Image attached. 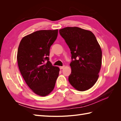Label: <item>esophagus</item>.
Instances as JSON below:
<instances>
[{"label":"esophagus","mask_w":121,"mask_h":121,"mask_svg":"<svg viewBox=\"0 0 121 121\" xmlns=\"http://www.w3.org/2000/svg\"><path fill=\"white\" fill-rule=\"evenodd\" d=\"M65 68V65H63V66H60V69H63Z\"/></svg>","instance_id":"1"}]
</instances>
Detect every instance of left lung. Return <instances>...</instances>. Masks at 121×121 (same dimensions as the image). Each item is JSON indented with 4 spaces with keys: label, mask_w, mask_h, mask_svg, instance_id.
I'll return each instance as SVG.
<instances>
[{
    "label": "left lung",
    "mask_w": 121,
    "mask_h": 121,
    "mask_svg": "<svg viewBox=\"0 0 121 121\" xmlns=\"http://www.w3.org/2000/svg\"><path fill=\"white\" fill-rule=\"evenodd\" d=\"M59 32L72 54L69 83L79 91L88 90L97 81L101 65L102 52L95 36L77 27H65Z\"/></svg>",
    "instance_id": "left-lung-1"
}]
</instances>
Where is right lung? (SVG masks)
Listing matches in <instances>:
<instances>
[{
    "label": "right lung",
    "instance_id": "add662e5",
    "mask_svg": "<svg viewBox=\"0 0 121 121\" xmlns=\"http://www.w3.org/2000/svg\"><path fill=\"white\" fill-rule=\"evenodd\" d=\"M57 34V29L34 32L23 37L18 48L20 71L29 88L39 96L52 92L59 74V68L52 65L48 57Z\"/></svg>",
    "mask_w": 121,
    "mask_h": 121
}]
</instances>
